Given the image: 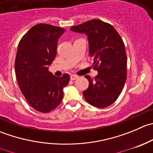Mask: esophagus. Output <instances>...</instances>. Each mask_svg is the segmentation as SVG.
<instances>
[{
	"instance_id": "obj_1",
	"label": "esophagus",
	"mask_w": 153,
	"mask_h": 153,
	"mask_svg": "<svg viewBox=\"0 0 153 153\" xmlns=\"http://www.w3.org/2000/svg\"><path fill=\"white\" fill-rule=\"evenodd\" d=\"M78 78H79V77H78V75H70V79L72 80V81L78 79Z\"/></svg>"
}]
</instances>
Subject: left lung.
I'll return each instance as SVG.
<instances>
[{
	"mask_svg": "<svg viewBox=\"0 0 153 153\" xmlns=\"http://www.w3.org/2000/svg\"><path fill=\"white\" fill-rule=\"evenodd\" d=\"M70 30L87 36L92 66L98 71L94 78L85 75L89 87L83 92L84 99L96 108L110 106L119 97L127 78V56L122 38L112 25L99 19Z\"/></svg>",
	"mask_w": 153,
	"mask_h": 153,
	"instance_id": "left-lung-1",
	"label": "left lung"
}]
</instances>
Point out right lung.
I'll return each mask as SVG.
<instances>
[{"instance_id": "obj_1", "label": "right lung", "mask_w": 153, "mask_h": 153, "mask_svg": "<svg viewBox=\"0 0 153 153\" xmlns=\"http://www.w3.org/2000/svg\"><path fill=\"white\" fill-rule=\"evenodd\" d=\"M65 29L38 24L24 35L18 46L15 71L19 88L33 108L48 113L57 108L63 97L69 75L56 77L48 71L57 54L58 39Z\"/></svg>"}]
</instances>
